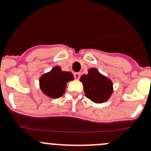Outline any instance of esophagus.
<instances>
[{
  "label": "esophagus",
  "instance_id": "34e87169",
  "mask_svg": "<svg viewBox=\"0 0 151 151\" xmlns=\"http://www.w3.org/2000/svg\"><path fill=\"white\" fill-rule=\"evenodd\" d=\"M74 77L76 79H79L80 78V73H74Z\"/></svg>",
  "mask_w": 151,
  "mask_h": 151
}]
</instances>
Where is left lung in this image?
Returning a JSON list of instances; mask_svg holds the SVG:
<instances>
[{"label": "left lung", "instance_id": "1", "mask_svg": "<svg viewBox=\"0 0 151 151\" xmlns=\"http://www.w3.org/2000/svg\"><path fill=\"white\" fill-rule=\"evenodd\" d=\"M86 97L95 103H103L111 97L113 93V83L101 74L96 68L88 70V74L81 76Z\"/></svg>", "mask_w": 151, "mask_h": 151}]
</instances>
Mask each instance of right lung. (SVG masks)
I'll list each match as a JSON object with an SVG mask.
<instances>
[{"instance_id":"add662e5","label":"right lung","mask_w":151,"mask_h":151,"mask_svg":"<svg viewBox=\"0 0 151 151\" xmlns=\"http://www.w3.org/2000/svg\"><path fill=\"white\" fill-rule=\"evenodd\" d=\"M74 79L73 73L62 71L60 66H56L51 71L40 78V88L44 94L53 99L63 96L66 91V83Z\"/></svg>"}]
</instances>
